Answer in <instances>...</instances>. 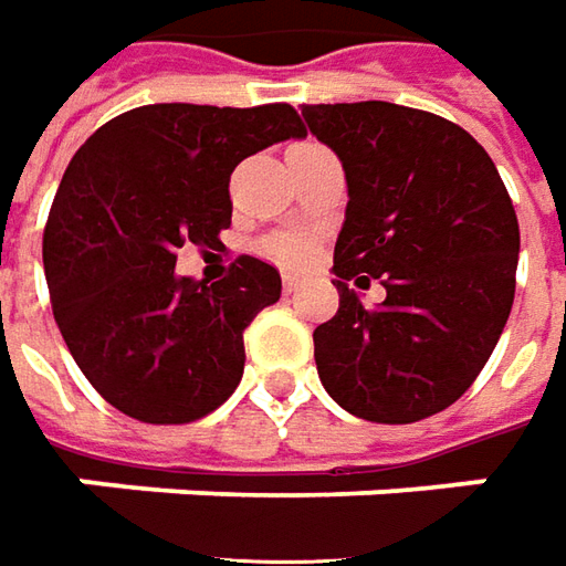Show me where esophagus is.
I'll use <instances>...</instances> for the list:
<instances>
[{
	"instance_id": "esophagus-1",
	"label": "esophagus",
	"mask_w": 566,
	"mask_h": 566,
	"mask_svg": "<svg viewBox=\"0 0 566 566\" xmlns=\"http://www.w3.org/2000/svg\"><path fill=\"white\" fill-rule=\"evenodd\" d=\"M298 290V276L295 274H283V292L290 295V292Z\"/></svg>"
}]
</instances>
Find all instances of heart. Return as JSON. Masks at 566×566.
I'll list each match as a JSON object with an SVG mask.
<instances>
[{"label":"heart","mask_w":566,"mask_h":566,"mask_svg":"<svg viewBox=\"0 0 566 566\" xmlns=\"http://www.w3.org/2000/svg\"><path fill=\"white\" fill-rule=\"evenodd\" d=\"M268 252H271L276 261H283V264H302V261L311 255V245L305 237H276L274 242L268 245Z\"/></svg>","instance_id":"obj_1"}]
</instances>
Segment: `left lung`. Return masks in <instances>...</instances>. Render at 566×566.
Instances as JSON below:
<instances>
[{
  "label": "left lung",
  "mask_w": 566,
  "mask_h": 566,
  "mask_svg": "<svg viewBox=\"0 0 566 566\" xmlns=\"http://www.w3.org/2000/svg\"><path fill=\"white\" fill-rule=\"evenodd\" d=\"M343 161L333 252L339 311L314 329L329 398L374 423H415L464 396L514 305L521 227L486 149L446 117L392 102L302 105ZM355 279L387 298L364 310Z\"/></svg>",
  "instance_id": "8db88e82"
}]
</instances>
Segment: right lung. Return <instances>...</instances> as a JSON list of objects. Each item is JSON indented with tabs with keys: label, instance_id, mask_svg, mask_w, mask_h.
I'll return each mask as SVG.
<instances>
[{
	"label": "right lung",
	"instance_id": "right-lung-1",
	"mask_svg": "<svg viewBox=\"0 0 566 566\" xmlns=\"http://www.w3.org/2000/svg\"><path fill=\"white\" fill-rule=\"evenodd\" d=\"M302 136L286 102H161L112 117L71 158L43 233L45 283L74 361L117 411L189 423L233 396L242 333L280 298V274L242 255L208 286L177 276V249L221 245L233 168Z\"/></svg>",
	"mask_w": 566,
	"mask_h": 566
}]
</instances>
